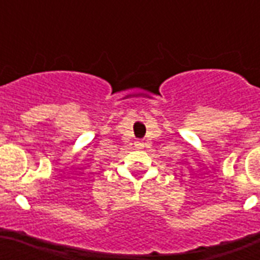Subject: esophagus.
I'll return each instance as SVG.
<instances>
[{"label":"esophagus","mask_w":260,"mask_h":260,"mask_svg":"<svg viewBox=\"0 0 260 260\" xmlns=\"http://www.w3.org/2000/svg\"><path fill=\"white\" fill-rule=\"evenodd\" d=\"M135 147H137V148H143L144 143L141 141H138V142H135Z\"/></svg>","instance_id":"1"}]
</instances>
